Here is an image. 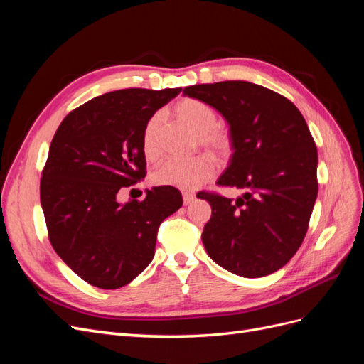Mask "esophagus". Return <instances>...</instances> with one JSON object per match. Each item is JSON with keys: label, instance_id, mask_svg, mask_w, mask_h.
Segmentation results:
<instances>
[{"label": "esophagus", "instance_id": "34e87169", "mask_svg": "<svg viewBox=\"0 0 364 364\" xmlns=\"http://www.w3.org/2000/svg\"><path fill=\"white\" fill-rule=\"evenodd\" d=\"M182 197H183V203H185V205H190V203L194 202L196 194H194V193H190V191H183V193H182Z\"/></svg>", "mask_w": 364, "mask_h": 364}]
</instances>
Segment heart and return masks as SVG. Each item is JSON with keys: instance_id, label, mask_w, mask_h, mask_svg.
I'll return each instance as SVG.
<instances>
[{"instance_id": "heart-1", "label": "heart", "mask_w": 364, "mask_h": 364, "mask_svg": "<svg viewBox=\"0 0 364 364\" xmlns=\"http://www.w3.org/2000/svg\"><path fill=\"white\" fill-rule=\"evenodd\" d=\"M173 112L181 123L197 134L200 146L208 151H211L217 158H226L229 155L230 138L226 130L217 126L218 115L211 105L197 98H183L176 103ZM162 119V114L151 115L142 130V150L149 159H156L161 155ZM214 173L215 164L213 159L202 155L186 161L170 159L164 162L153 173V181L179 190H194L211 179Z\"/></svg>"}]
</instances>
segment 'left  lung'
<instances>
[{
  "instance_id": "8db88e82",
  "label": "left lung",
  "mask_w": 364,
  "mask_h": 364,
  "mask_svg": "<svg viewBox=\"0 0 364 364\" xmlns=\"http://www.w3.org/2000/svg\"><path fill=\"white\" fill-rule=\"evenodd\" d=\"M183 95L226 119L234 153L217 183L243 191L235 200L197 194L213 208L202 234L208 255L238 277H267L301 247L316 203L310 129L290 100L250 82L186 86Z\"/></svg>"
}]
</instances>
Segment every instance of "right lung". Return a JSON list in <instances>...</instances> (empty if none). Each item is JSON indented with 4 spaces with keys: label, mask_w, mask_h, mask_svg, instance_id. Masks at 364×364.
<instances>
[{
    "label": "right lung",
    "mask_w": 364,
    "mask_h": 364,
    "mask_svg": "<svg viewBox=\"0 0 364 364\" xmlns=\"http://www.w3.org/2000/svg\"><path fill=\"white\" fill-rule=\"evenodd\" d=\"M182 91L121 90L98 95L63 118L41 179V205L58 255L87 284L124 287L155 255L159 225L182 206L174 186L119 203L118 191L146 176L142 130Z\"/></svg>",
    "instance_id": "add662e5"
}]
</instances>
